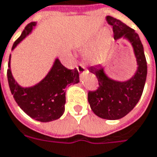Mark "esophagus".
<instances>
[{"label":"esophagus","instance_id":"34e87169","mask_svg":"<svg viewBox=\"0 0 157 157\" xmlns=\"http://www.w3.org/2000/svg\"><path fill=\"white\" fill-rule=\"evenodd\" d=\"M77 69H78V72H79L80 74H83V73H85V72H86V71H85V67H84L82 64L78 65V66H77Z\"/></svg>","mask_w":157,"mask_h":157}]
</instances>
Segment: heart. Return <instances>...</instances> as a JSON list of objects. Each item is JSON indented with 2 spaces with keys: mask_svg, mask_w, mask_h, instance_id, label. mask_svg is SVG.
I'll use <instances>...</instances> for the list:
<instances>
[{
  "mask_svg": "<svg viewBox=\"0 0 157 157\" xmlns=\"http://www.w3.org/2000/svg\"><path fill=\"white\" fill-rule=\"evenodd\" d=\"M110 44L111 35L107 30H104L101 37L86 52L88 61L93 64H99L102 63L106 57Z\"/></svg>",
  "mask_w": 157,
  "mask_h": 157,
  "instance_id": "b5f03b06",
  "label": "heart"
}]
</instances>
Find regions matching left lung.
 I'll use <instances>...</instances> for the list:
<instances>
[{
	"label": "left lung",
	"instance_id": "left-lung-1",
	"mask_svg": "<svg viewBox=\"0 0 157 157\" xmlns=\"http://www.w3.org/2000/svg\"><path fill=\"white\" fill-rule=\"evenodd\" d=\"M105 20L113 26L114 39H124L131 44L137 68L130 78L120 81L107 75L103 65L90 67L89 71L97 77L100 86L94 92H89L88 102L92 111L98 117L119 120L133 110L141 99L147 78V62L138 34L112 16H105Z\"/></svg>",
	"mask_w": 157,
	"mask_h": 157
}]
</instances>
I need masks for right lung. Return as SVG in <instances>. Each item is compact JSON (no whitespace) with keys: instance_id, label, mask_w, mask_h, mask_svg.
<instances>
[{"instance_id":"1","label":"right lung","mask_w":157,"mask_h":157,"mask_svg":"<svg viewBox=\"0 0 157 157\" xmlns=\"http://www.w3.org/2000/svg\"><path fill=\"white\" fill-rule=\"evenodd\" d=\"M36 25V21L28 24L20 37L15 42L12 51L31 34ZM10 60L11 55L9 56L7 73L8 81L11 94L21 110L29 117L41 122H49L61 117L64 113L65 88L69 85H75L79 82L78 70L67 69L58 57H56L51 70L41 81L31 86L23 87L13 77Z\"/></svg>"}]
</instances>
